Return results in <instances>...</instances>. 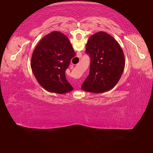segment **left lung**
<instances>
[{
    "label": "left lung",
    "mask_w": 153,
    "mask_h": 153,
    "mask_svg": "<svg viewBox=\"0 0 153 153\" xmlns=\"http://www.w3.org/2000/svg\"><path fill=\"white\" fill-rule=\"evenodd\" d=\"M86 53L90 56V74L82 90L98 94L113 88L125 67L124 54L118 42L108 33L98 32L89 38Z\"/></svg>",
    "instance_id": "left-lung-1"
}]
</instances>
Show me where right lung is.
<instances>
[{
	"label": "right lung",
	"mask_w": 153,
	"mask_h": 153,
	"mask_svg": "<svg viewBox=\"0 0 153 153\" xmlns=\"http://www.w3.org/2000/svg\"><path fill=\"white\" fill-rule=\"evenodd\" d=\"M76 55L68 38L53 31L41 39L33 51L31 68L36 80L49 92L65 94L74 90L65 71Z\"/></svg>",
	"instance_id": "obj_1"
}]
</instances>
